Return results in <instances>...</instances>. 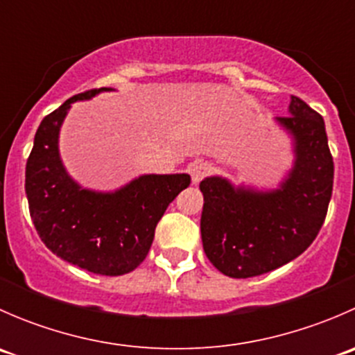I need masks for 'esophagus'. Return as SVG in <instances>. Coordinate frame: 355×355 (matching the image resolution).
Segmentation results:
<instances>
[{"label":"esophagus","instance_id":"esophagus-1","mask_svg":"<svg viewBox=\"0 0 355 355\" xmlns=\"http://www.w3.org/2000/svg\"><path fill=\"white\" fill-rule=\"evenodd\" d=\"M211 171V164L204 163V161H196L189 166V173L192 177V184H199L204 177Z\"/></svg>","mask_w":355,"mask_h":355}]
</instances>
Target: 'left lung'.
<instances>
[{
	"label": "left lung",
	"instance_id": "obj_1",
	"mask_svg": "<svg viewBox=\"0 0 355 355\" xmlns=\"http://www.w3.org/2000/svg\"><path fill=\"white\" fill-rule=\"evenodd\" d=\"M277 123L292 139L293 164L277 189L259 191L206 177L200 237L207 259L230 278H250L284 266L304 252L327 218L333 157L324 120L292 96Z\"/></svg>",
	"mask_w": 355,
	"mask_h": 355
}]
</instances>
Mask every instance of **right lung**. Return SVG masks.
<instances>
[{
	"label": "right lung",
	"mask_w": 355,
	"mask_h": 355,
	"mask_svg": "<svg viewBox=\"0 0 355 355\" xmlns=\"http://www.w3.org/2000/svg\"><path fill=\"white\" fill-rule=\"evenodd\" d=\"M108 91L73 96L44 116L25 166V194L32 223L53 254L91 273L118 277L146 259L157 221L191 175H141L113 192L85 189L68 175L58 148L68 110Z\"/></svg>",
	"instance_id": "right-lung-1"
}]
</instances>
